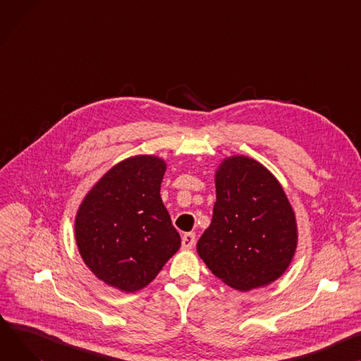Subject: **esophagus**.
<instances>
[{
	"label": "esophagus",
	"instance_id": "obj_1",
	"mask_svg": "<svg viewBox=\"0 0 361 361\" xmlns=\"http://www.w3.org/2000/svg\"><path fill=\"white\" fill-rule=\"evenodd\" d=\"M195 241H196V235L193 232H187L184 233L183 239H181V247L183 250H191L195 245Z\"/></svg>",
	"mask_w": 361,
	"mask_h": 361
}]
</instances>
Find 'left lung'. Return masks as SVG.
Listing matches in <instances>:
<instances>
[{"label":"left lung","instance_id":"obj_1","mask_svg":"<svg viewBox=\"0 0 361 361\" xmlns=\"http://www.w3.org/2000/svg\"><path fill=\"white\" fill-rule=\"evenodd\" d=\"M214 184L212 224L197 243L200 258L232 289L247 292L273 283L298 247L295 212L281 184L245 155L225 158Z\"/></svg>","mask_w":361,"mask_h":361}]
</instances>
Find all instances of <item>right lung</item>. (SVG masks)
Instances as JSON below:
<instances>
[{"instance_id": "add662e5", "label": "right lung", "mask_w": 361, "mask_h": 361, "mask_svg": "<svg viewBox=\"0 0 361 361\" xmlns=\"http://www.w3.org/2000/svg\"><path fill=\"white\" fill-rule=\"evenodd\" d=\"M165 170V161L155 155L118 162L95 183L77 212L81 258L114 289H143L181 245L159 195Z\"/></svg>"}]
</instances>
